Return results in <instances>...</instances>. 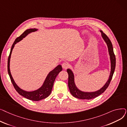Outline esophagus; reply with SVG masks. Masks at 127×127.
Instances as JSON below:
<instances>
[{"label": "esophagus", "instance_id": "34e87169", "mask_svg": "<svg viewBox=\"0 0 127 127\" xmlns=\"http://www.w3.org/2000/svg\"><path fill=\"white\" fill-rule=\"evenodd\" d=\"M62 67L63 68H64V69H66L69 66V64L68 63H65V62L63 63L62 64Z\"/></svg>", "mask_w": 127, "mask_h": 127}]
</instances>
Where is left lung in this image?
Returning a JSON list of instances; mask_svg holds the SVG:
<instances>
[{"instance_id":"left-lung-1","label":"left lung","mask_w":127,"mask_h":127,"mask_svg":"<svg viewBox=\"0 0 127 127\" xmlns=\"http://www.w3.org/2000/svg\"><path fill=\"white\" fill-rule=\"evenodd\" d=\"M101 33V36L104 39V41L106 43V45L108 46V51L109 53V55L110 57V61H111V72L109 78L108 80L104 85L102 88L100 90L93 92H85L81 91L79 90L76 86L75 83V79H74V75L73 74L72 71L70 69H67V72L68 74V88L70 91V92L71 95L77 98L81 99H91L94 98L100 95H101L103 93L106 89L108 88L109 86L110 82L112 80L113 74L114 72L115 65H116V58L115 56L114 55V51H113V48L112 44L110 41L109 38L107 36L105 33H104L102 31H100Z\"/></svg>"}]
</instances>
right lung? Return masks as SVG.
Listing matches in <instances>:
<instances>
[{
  "label": "right lung",
  "instance_id": "right-lung-1",
  "mask_svg": "<svg viewBox=\"0 0 127 127\" xmlns=\"http://www.w3.org/2000/svg\"><path fill=\"white\" fill-rule=\"evenodd\" d=\"M37 30V29L35 28L29 29L28 30H26L21 36H19V37L16 38L14 42L13 43L12 46L10 53V55L8 58V74L10 76L11 81L13 86H14L15 89L18 92V93L19 95H22V96L24 97L27 99L31 100H33V101H39L40 100L45 99L48 96H49V95L50 94V93L51 92L53 85V83H54L55 81V79L57 76L59 74V73L62 70V66L61 65H58L55 69H53L49 73L47 76L46 79L45 80L44 83L41 87L34 91L27 92V91H24L20 88L19 87H18V86L15 83L14 79H13L11 75L10 69V58H11L12 50L13 48H14L15 45L17 43L21 41L23 38L25 37L28 34H29V33L32 32H35Z\"/></svg>",
  "mask_w": 127,
  "mask_h": 127
}]
</instances>
